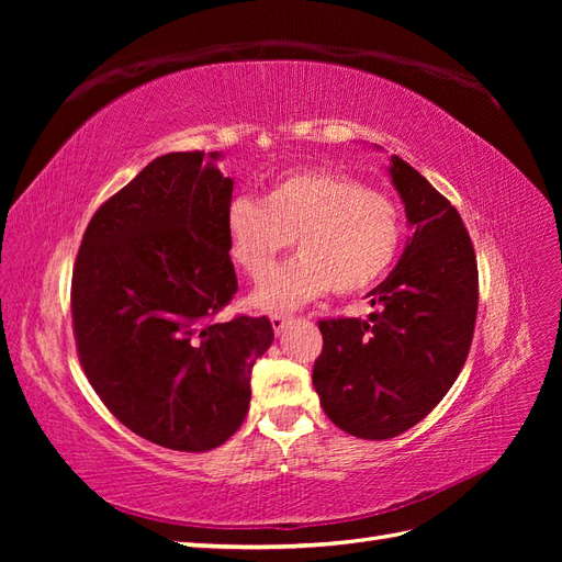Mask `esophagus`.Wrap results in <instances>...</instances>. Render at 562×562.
<instances>
[{"instance_id":"1","label":"esophagus","mask_w":562,"mask_h":562,"mask_svg":"<svg viewBox=\"0 0 562 562\" xmlns=\"http://www.w3.org/2000/svg\"><path fill=\"white\" fill-rule=\"evenodd\" d=\"M291 323H293V316H288V314H274V316H271V328H274L277 335H281L288 326H291Z\"/></svg>"}]
</instances>
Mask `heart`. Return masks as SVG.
Listing matches in <instances>:
<instances>
[{
	"label": "heart",
	"instance_id": "b5f03b06",
	"mask_svg": "<svg viewBox=\"0 0 562 562\" xmlns=\"http://www.w3.org/2000/svg\"><path fill=\"white\" fill-rule=\"evenodd\" d=\"M398 203L353 176L300 168L271 180L260 203L239 196L225 213L232 262L262 279L291 246L297 258L255 293L265 310H291L326 295H359L384 279L403 244Z\"/></svg>",
	"mask_w": 562,
	"mask_h": 562
}]
</instances>
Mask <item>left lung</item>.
Returning <instances> with one entry per match:
<instances>
[{"instance_id":"obj_1","label":"left lung","mask_w":562,"mask_h":562,"mask_svg":"<svg viewBox=\"0 0 562 562\" xmlns=\"http://www.w3.org/2000/svg\"><path fill=\"white\" fill-rule=\"evenodd\" d=\"M389 173L415 234L368 293L382 312L318 321L323 351L312 372L323 413L368 440L415 427L448 394L479 312V267L457 209L401 157H391Z\"/></svg>"}]
</instances>
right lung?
<instances>
[{
	"label": "right lung",
	"instance_id": "right-lung-1",
	"mask_svg": "<svg viewBox=\"0 0 562 562\" xmlns=\"http://www.w3.org/2000/svg\"><path fill=\"white\" fill-rule=\"evenodd\" d=\"M217 151L149 161L100 206L72 271L79 363L108 411L168 450L206 452L241 427L267 316H215L239 291L225 239L234 180Z\"/></svg>",
	"mask_w": 562,
	"mask_h": 562
}]
</instances>
